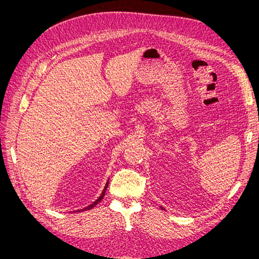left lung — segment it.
Returning <instances> with one entry per match:
<instances>
[{"instance_id": "8db88e82", "label": "left lung", "mask_w": 259, "mask_h": 259, "mask_svg": "<svg viewBox=\"0 0 259 259\" xmlns=\"http://www.w3.org/2000/svg\"><path fill=\"white\" fill-rule=\"evenodd\" d=\"M161 208H163V207H161Z\"/></svg>"}]
</instances>
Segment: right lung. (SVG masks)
I'll return each mask as SVG.
<instances>
[{"label": "right lung", "mask_w": 259, "mask_h": 259, "mask_svg": "<svg viewBox=\"0 0 259 259\" xmlns=\"http://www.w3.org/2000/svg\"><path fill=\"white\" fill-rule=\"evenodd\" d=\"M108 184H109V182H107V184H106V186H105V188H104V190H103V193H101L100 194V197L95 201V202H94V203H92V204L91 205H89V206H86L85 208H83V209H79V210H77V211H83V210H89V209H92L93 207H95L97 204H98V203L101 201V200H103V198L105 197V192H106V190H107V188H108Z\"/></svg>", "instance_id": "obj_1"}]
</instances>
